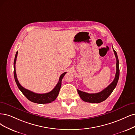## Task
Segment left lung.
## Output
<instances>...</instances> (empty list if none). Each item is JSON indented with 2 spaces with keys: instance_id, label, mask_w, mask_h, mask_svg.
<instances>
[{
  "instance_id": "1",
  "label": "left lung",
  "mask_w": 135,
  "mask_h": 135,
  "mask_svg": "<svg viewBox=\"0 0 135 135\" xmlns=\"http://www.w3.org/2000/svg\"><path fill=\"white\" fill-rule=\"evenodd\" d=\"M113 52L115 55L116 58V73L115 74V77H114V80L113 82L107 86L106 88H104L103 90L101 92L96 93H88L81 91L79 89H77L78 93L79 94V96L81 98L82 100L84 102H89V103H100L103 102L109 97V96L112 93L114 89L115 88L119 76V61L116 52L114 51L113 48Z\"/></svg>"
}]
</instances>
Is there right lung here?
Instances as JSON below:
<instances>
[{
  "label": "right lung",
  "mask_w": 135,
  "mask_h": 135,
  "mask_svg": "<svg viewBox=\"0 0 135 135\" xmlns=\"http://www.w3.org/2000/svg\"><path fill=\"white\" fill-rule=\"evenodd\" d=\"M17 54H18V51L16 53V56H15V58H14V77L18 87L22 92V93L29 99L30 101L34 103H39V104H44V103H49L54 101L55 99H56V98L58 95L59 92L60 91V89H61V87L62 80L63 77L64 76V75L66 74L67 72H64L61 74V76H60L59 78V81L57 84V85L51 92L46 93H43V94L34 93L32 91H29L28 89L24 88L21 85V84L19 83V81L18 80L17 77L16 71V63L17 57Z\"/></svg>",
  "instance_id": "right-lung-1"
}]
</instances>
